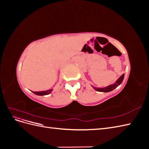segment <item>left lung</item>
<instances>
[{"instance_id": "obj_1", "label": "left lung", "mask_w": 149, "mask_h": 149, "mask_svg": "<svg viewBox=\"0 0 149 149\" xmlns=\"http://www.w3.org/2000/svg\"><path fill=\"white\" fill-rule=\"evenodd\" d=\"M124 74H122L120 77L118 78V79L116 81L112 84L109 85L108 86L104 87V88H96V87H94L93 86H92V87L96 90L97 91L99 92H104V93H107V92H110L112 90H114V89H116L117 87L119 86L122 82H123V81L124 79Z\"/></svg>"}]
</instances>
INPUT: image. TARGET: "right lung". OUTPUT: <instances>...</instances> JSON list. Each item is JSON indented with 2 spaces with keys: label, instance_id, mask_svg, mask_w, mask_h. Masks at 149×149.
<instances>
[{
  "label": "right lung",
  "instance_id": "obj_1",
  "mask_svg": "<svg viewBox=\"0 0 149 149\" xmlns=\"http://www.w3.org/2000/svg\"><path fill=\"white\" fill-rule=\"evenodd\" d=\"M53 91V89H50L47 90V91H31L33 92L36 95L38 96H44V95H47V94H50L52 91Z\"/></svg>",
  "mask_w": 149,
  "mask_h": 149
}]
</instances>
